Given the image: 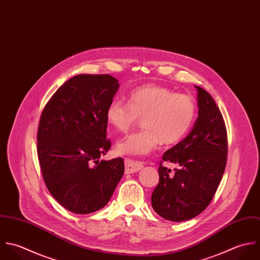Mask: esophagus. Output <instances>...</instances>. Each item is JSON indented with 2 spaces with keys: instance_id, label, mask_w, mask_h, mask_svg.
Wrapping results in <instances>:
<instances>
[{
  "instance_id": "obj_1",
  "label": "esophagus",
  "mask_w": 260,
  "mask_h": 260,
  "mask_svg": "<svg viewBox=\"0 0 260 260\" xmlns=\"http://www.w3.org/2000/svg\"><path fill=\"white\" fill-rule=\"evenodd\" d=\"M124 165H125V174H133V173L139 172L144 167V164L142 161L133 160L131 158H125Z\"/></svg>"
}]
</instances>
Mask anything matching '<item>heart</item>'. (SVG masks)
Wrapping results in <instances>:
<instances>
[{
	"mask_svg": "<svg viewBox=\"0 0 260 260\" xmlns=\"http://www.w3.org/2000/svg\"><path fill=\"white\" fill-rule=\"evenodd\" d=\"M107 124L118 133L127 132L143 117V131L118 141L115 151L123 156L150 155L160 142L178 143L190 129L195 117V104L185 94H176L169 88L145 85L132 90L127 104L112 101L105 112Z\"/></svg>",
	"mask_w": 260,
	"mask_h": 260,
	"instance_id": "b5f03b06",
	"label": "heart"
}]
</instances>
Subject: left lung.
I'll return each instance as SVG.
<instances>
[{"instance_id": "obj_1", "label": "left lung", "mask_w": 260, "mask_h": 260, "mask_svg": "<svg viewBox=\"0 0 260 260\" xmlns=\"http://www.w3.org/2000/svg\"><path fill=\"white\" fill-rule=\"evenodd\" d=\"M197 89L198 117L189 135L165 152L159 164V182L152 194V206L170 221L192 219L203 212L216 193L227 160V133L222 114L205 89Z\"/></svg>"}]
</instances>
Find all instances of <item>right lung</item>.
<instances>
[{"instance_id":"obj_1","label":"right lung","mask_w":260,"mask_h":260,"mask_svg":"<svg viewBox=\"0 0 260 260\" xmlns=\"http://www.w3.org/2000/svg\"><path fill=\"white\" fill-rule=\"evenodd\" d=\"M119 87L108 74H79L45 105L37 153L53 198L75 214H89L110 200L123 172L121 157L101 159L110 149L105 112Z\"/></svg>"}]
</instances>
